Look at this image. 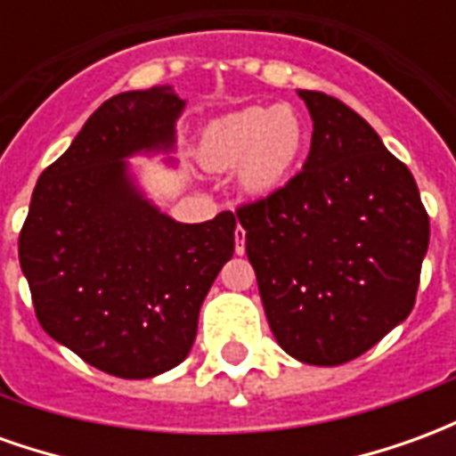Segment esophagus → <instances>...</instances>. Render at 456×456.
I'll return each mask as SVG.
<instances>
[{
	"mask_svg": "<svg viewBox=\"0 0 456 456\" xmlns=\"http://www.w3.org/2000/svg\"><path fill=\"white\" fill-rule=\"evenodd\" d=\"M234 241H237V254L241 256L244 254V241H247V232L241 227L234 229Z\"/></svg>",
	"mask_w": 456,
	"mask_h": 456,
	"instance_id": "esophagus-1",
	"label": "esophagus"
}]
</instances>
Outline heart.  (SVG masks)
Instances as JSON below:
<instances>
[{
	"instance_id": "1",
	"label": "heart",
	"mask_w": 456,
	"mask_h": 456,
	"mask_svg": "<svg viewBox=\"0 0 456 456\" xmlns=\"http://www.w3.org/2000/svg\"><path fill=\"white\" fill-rule=\"evenodd\" d=\"M305 129L290 107H248L215 121L202 136V160L209 168H239L251 192L281 188L303 153Z\"/></svg>"
}]
</instances>
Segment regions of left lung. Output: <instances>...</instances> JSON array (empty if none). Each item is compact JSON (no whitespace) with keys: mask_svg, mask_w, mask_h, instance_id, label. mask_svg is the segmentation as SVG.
<instances>
[{"mask_svg":"<svg viewBox=\"0 0 456 456\" xmlns=\"http://www.w3.org/2000/svg\"><path fill=\"white\" fill-rule=\"evenodd\" d=\"M300 97L313 117L305 166L237 219L278 344L339 366L411 315L430 217L408 166L359 114L325 93Z\"/></svg>","mask_w":456,"mask_h":456,"instance_id":"left-lung-1","label":"left lung"}]
</instances>
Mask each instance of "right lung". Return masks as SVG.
<instances>
[{
  "label": "right lung",
  "mask_w": 456,
  "mask_h": 456,
  "mask_svg": "<svg viewBox=\"0 0 456 456\" xmlns=\"http://www.w3.org/2000/svg\"><path fill=\"white\" fill-rule=\"evenodd\" d=\"M180 110L170 87L110 97L41 173L19 234L41 327L119 379H151L188 356L200 305L234 254L232 212L180 224L126 175V156L173 146Z\"/></svg>",
  "instance_id": "right-lung-1"
}]
</instances>
